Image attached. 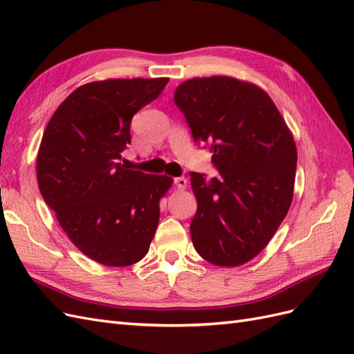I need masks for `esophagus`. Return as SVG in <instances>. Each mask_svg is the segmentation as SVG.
<instances>
[{
  "label": "esophagus",
  "instance_id": "esophagus-1",
  "mask_svg": "<svg viewBox=\"0 0 354 354\" xmlns=\"http://www.w3.org/2000/svg\"><path fill=\"white\" fill-rule=\"evenodd\" d=\"M175 180V185L178 189H185L187 184H188V179L185 176H178L174 179Z\"/></svg>",
  "mask_w": 354,
  "mask_h": 354
}]
</instances>
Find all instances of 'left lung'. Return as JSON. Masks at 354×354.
Wrapping results in <instances>:
<instances>
[{
	"instance_id": "8db88e82",
	"label": "left lung",
	"mask_w": 354,
	"mask_h": 354,
	"mask_svg": "<svg viewBox=\"0 0 354 354\" xmlns=\"http://www.w3.org/2000/svg\"><path fill=\"white\" fill-rule=\"evenodd\" d=\"M196 142H209L218 178L191 171L197 212L191 240L219 267L255 258L274 236L294 197L297 147L261 87L224 75L187 80L175 90Z\"/></svg>"
}]
</instances>
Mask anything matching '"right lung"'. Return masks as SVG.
<instances>
[{"label":"right lung","instance_id":"obj_1","mask_svg":"<svg viewBox=\"0 0 354 354\" xmlns=\"http://www.w3.org/2000/svg\"><path fill=\"white\" fill-rule=\"evenodd\" d=\"M169 78H111L80 86L57 106L43 133L37 179L60 227L86 257L108 267L136 264L160 219L174 179L120 163L130 123Z\"/></svg>","mask_w":354,"mask_h":354}]
</instances>
